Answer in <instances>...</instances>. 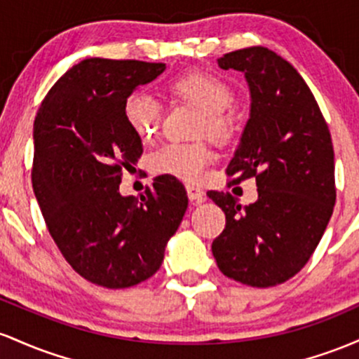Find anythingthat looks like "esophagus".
Instances as JSON below:
<instances>
[{"instance_id": "obj_1", "label": "esophagus", "mask_w": 359, "mask_h": 359, "mask_svg": "<svg viewBox=\"0 0 359 359\" xmlns=\"http://www.w3.org/2000/svg\"><path fill=\"white\" fill-rule=\"evenodd\" d=\"M187 193H188V198L191 201H196V203H200V201L205 200V191L201 190V188L195 187V184H187Z\"/></svg>"}]
</instances>
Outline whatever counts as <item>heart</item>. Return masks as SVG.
I'll list each match as a JSON object with an SVG mask.
<instances>
[{"label":"heart","mask_w":359,"mask_h":359,"mask_svg":"<svg viewBox=\"0 0 359 359\" xmlns=\"http://www.w3.org/2000/svg\"><path fill=\"white\" fill-rule=\"evenodd\" d=\"M172 98L195 104L201 110L200 132L222 140L232 130L229 108L233 103V91L220 76L207 71H193L169 83ZM123 120L140 140L154 139L158 134L163 110L151 95L134 91L127 95L122 104ZM212 161V152L203 144H164L149 158V168L161 176H172L195 183L203 175V169Z\"/></svg>","instance_id":"b5f03b06"}]
</instances>
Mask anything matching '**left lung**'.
<instances>
[{"label":"left lung","instance_id":"1","mask_svg":"<svg viewBox=\"0 0 359 359\" xmlns=\"http://www.w3.org/2000/svg\"><path fill=\"white\" fill-rule=\"evenodd\" d=\"M217 62L244 72L251 91V114L227 175L232 183L256 178L257 200L243 207L231 193H207L225 213L212 252L225 276L275 287L307 264L332 215L331 132L304 78L273 50L248 47Z\"/></svg>","mask_w":359,"mask_h":359}]
</instances>
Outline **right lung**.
<instances>
[{
	"label": "right lung",
	"mask_w": 359,
	"mask_h": 359,
	"mask_svg": "<svg viewBox=\"0 0 359 359\" xmlns=\"http://www.w3.org/2000/svg\"><path fill=\"white\" fill-rule=\"evenodd\" d=\"M164 69L163 62L84 59L60 76L35 116L32 184L47 229L72 269L104 288L154 275L188 207L171 176L156 178L140 198L118 191L123 169L142 156L123 100Z\"/></svg>",
	"instance_id": "add662e5"
}]
</instances>
